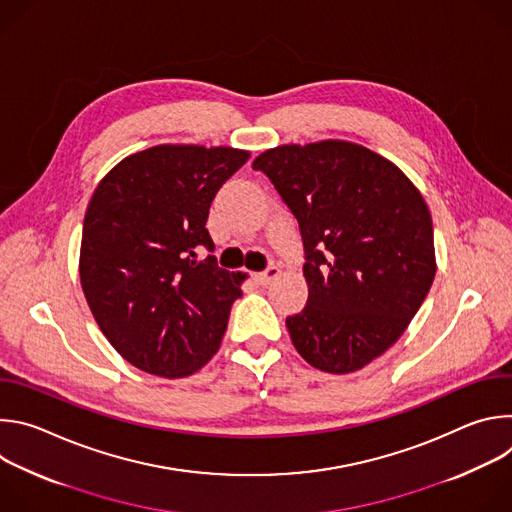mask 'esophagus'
<instances>
[{
	"instance_id": "1",
	"label": "esophagus",
	"mask_w": 512,
	"mask_h": 512,
	"mask_svg": "<svg viewBox=\"0 0 512 512\" xmlns=\"http://www.w3.org/2000/svg\"><path fill=\"white\" fill-rule=\"evenodd\" d=\"M281 271H279V267H275V265H271V267H267L265 271H261V273H255L253 275V279L259 283V285H269L277 275H279Z\"/></svg>"
}]
</instances>
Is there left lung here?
<instances>
[{"mask_svg": "<svg viewBox=\"0 0 512 512\" xmlns=\"http://www.w3.org/2000/svg\"><path fill=\"white\" fill-rule=\"evenodd\" d=\"M263 172L298 218L308 302L285 326L312 367L362 369L391 348L435 277L429 208L389 160L350 141L279 145Z\"/></svg>", "mask_w": 512, "mask_h": 512, "instance_id": "8db88e82", "label": "left lung"}]
</instances>
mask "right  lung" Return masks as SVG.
I'll return each mask as SVG.
<instances>
[{"instance_id": "obj_1", "label": "right lung", "mask_w": 512, "mask_h": 512, "mask_svg": "<svg viewBox=\"0 0 512 512\" xmlns=\"http://www.w3.org/2000/svg\"><path fill=\"white\" fill-rule=\"evenodd\" d=\"M249 152L156 145L121 160L83 223L81 285L113 348L139 371L180 379L216 354L237 275L218 267L210 204Z\"/></svg>"}]
</instances>
